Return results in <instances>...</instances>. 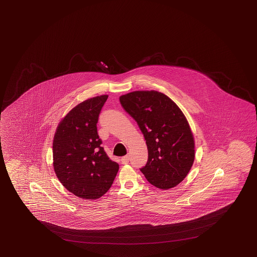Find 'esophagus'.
Masks as SVG:
<instances>
[{
	"mask_svg": "<svg viewBox=\"0 0 257 257\" xmlns=\"http://www.w3.org/2000/svg\"><path fill=\"white\" fill-rule=\"evenodd\" d=\"M128 162H130V157H128L127 155L121 158V163H122L123 164H126L127 163H128Z\"/></svg>",
	"mask_w": 257,
	"mask_h": 257,
	"instance_id": "esophagus-1",
	"label": "esophagus"
}]
</instances>
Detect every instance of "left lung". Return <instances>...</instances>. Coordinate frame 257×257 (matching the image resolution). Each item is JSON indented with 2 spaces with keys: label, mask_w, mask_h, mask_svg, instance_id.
I'll return each instance as SVG.
<instances>
[{
  "label": "left lung",
  "mask_w": 257,
  "mask_h": 257,
  "mask_svg": "<svg viewBox=\"0 0 257 257\" xmlns=\"http://www.w3.org/2000/svg\"><path fill=\"white\" fill-rule=\"evenodd\" d=\"M137 121L147 144V164L141 169L153 186L167 190L186 178L195 160V140L179 106L157 91H134L119 97Z\"/></svg>",
  "instance_id": "obj_1"
}]
</instances>
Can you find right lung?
I'll list each match as a JSON object with an SVG mask.
<instances>
[{
  "label": "right lung",
  "instance_id": "1",
  "mask_svg": "<svg viewBox=\"0 0 257 257\" xmlns=\"http://www.w3.org/2000/svg\"><path fill=\"white\" fill-rule=\"evenodd\" d=\"M107 94L77 104L56 128L52 153L55 174L68 191L80 198L97 199L109 190L119 169L99 139L96 124Z\"/></svg>",
  "mask_w": 257,
  "mask_h": 257
}]
</instances>
